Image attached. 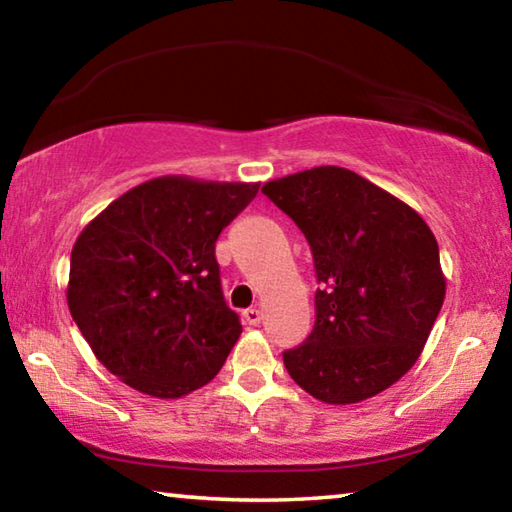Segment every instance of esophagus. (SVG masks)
I'll return each mask as SVG.
<instances>
[{
  "instance_id": "1",
  "label": "esophagus",
  "mask_w": 512,
  "mask_h": 512,
  "mask_svg": "<svg viewBox=\"0 0 512 512\" xmlns=\"http://www.w3.org/2000/svg\"><path fill=\"white\" fill-rule=\"evenodd\" d=\"M241 318H244V323L248 327H257L259 323H262V311H259V309H246L244 314H241Z\"/></svg>"
}]
</instances>
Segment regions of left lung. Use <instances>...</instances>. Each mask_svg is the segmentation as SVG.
<instances>
[{"instance_id": "obj_1", "label": "left lung", "mask_w": 512, "mask_h": 512, "mask_svg": "<svg viewBox=\"0 0 512 512\" xmlns=\"http://www.w3.org/2000/svg\"><path fill=\"white\" fill-rule=\"evenodd\" d=\"M262 192L296 221L314 255L316 325L282 354L325 404H357L413 368L445 300L438 241L422 216L359 173L314 167Z\"/></svg>"}]
</instances>
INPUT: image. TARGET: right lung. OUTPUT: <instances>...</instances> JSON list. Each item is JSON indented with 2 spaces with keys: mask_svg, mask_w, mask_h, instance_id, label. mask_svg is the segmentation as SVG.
I'll use <instances>...</instances> for the list:
<instances>
[{
  "mask_svg": "<svg viewBox=\"0 0 512 512\" xmlns=\"http://www.w3.org/2000/svg\"><path fill=\"white\" fill-rule=\"evenodd\" d=\"M259 183L160 176L128 189L72 248L67 307L103 366L176 400L212 381L241 334L214 244Z\"/></svg>",
  "mask_w": 512,
  "mask_h": 512,
  "instance_id": "1",
  "label": "right lung"
}]
</instances>
